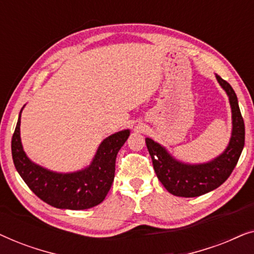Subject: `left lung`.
I'll use <instances>...</instances> for the list:
<instances>
[{"instance_id":"left-lung-1","label":"left lung","mask_w":254,"mask_h":254,"mask_svg":"<svg viewBox=\"0 0 254 254\" xmlns=\"http://www.w3.org/2000/svg\"><path fill=\"white\" fill-rule=\"evenodd\" d=\"M216 78L227 92L232 112L231 138L227 149L220 156L203 164H185L173 158L157 142L145 138L157 178L176 196H200L217 189L230 177L244 148L245 126L237 96L227 81L218 75Z\"/></svg>"}]
</instances>
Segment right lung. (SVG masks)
Segmentation results:
<instances>
[{
  "label": "right lung",
  "instance_id": "obj_1",
  "mask_svg": "<svg viewBox=\"0 0 254 254\" xmlns=\"http://www.w3.org/2000/svg\"><path fill=\"white\" fill-rule=\"evenodd\" d=\"M19 127L20 114L11 140L13 164L39 199L55 208L71 210L92 208L105 199L114 179L117 155L129 136V129L106 137L88 168L72 173H58L30 161L23 150Z\"/></svg>",
  "mask_w": 254,
  "mask_h": 254
}]
</instances>
